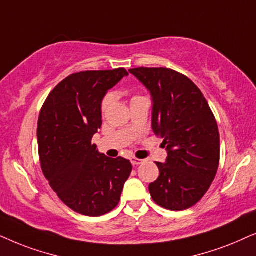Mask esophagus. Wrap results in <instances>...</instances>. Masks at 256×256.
<instances>
[{
	"label": "esophagus",
	"mask_w": 256,
	"mask_h": 256,
	"mask_svg": "<svg viewBox=\"0 0 256 256\" xmlns=\"http://www.w3.org/2000/svg\"><path fill=\"white\" fill-rule=\"evenodd\" d=\"M142 162H144V160H142V159H138V158H131V162H132V165L134 166H138V165H140V164H142Z\"/></svg>",
	"instance_id": "obj_1"
}]
</instances>
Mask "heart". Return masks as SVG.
<instances>
[{"mask_svg":"<svg viewBox=\"0 0 256 256\" xmlns=\"http://www.w3.org/2000/svg\"><path fill=\"white\" fill-rule=\"evenodd\" d=\"M112 102H114V96H112V94H108V96H105L103 102H102V111L106 112L108 110V108L111 106Z\"/></svg>","mask_w":256,"mask_h":256,"instance_id":"1","label":"heart"}]
</instances>
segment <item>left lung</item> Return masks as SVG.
<instances>
[{"label": "left lung", "instance_id": "8db88e82", "mask_svg": "<svg viewBox=\"0 0 256 256\" xmlns=\"http://www.w3.org/2000/svg\"><path fill=\"white\" fill-rule=\"evenodd\" d=\"M151 94L152 130L162 138L166 162H156L159 176L150 184L153 202L184 210L202 200L216 178L220 160L218 124L206 98L190 78L168 68H136Z\"/></svg>", "mask_w": 256, "mask_h": 256}]
</instances>
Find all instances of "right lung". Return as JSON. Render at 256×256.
<instances>
[{"label": "right lung", "mask_w": 256, "mask_h": 256, "mask_svg": "<svg viewBox=\"0 0 256 256\" xmlns=\"http://www.w3.org/2000/svg\"><path fill=\"white\" fill-rule=\"evenodd\" d=\"M122 68L72 74L54 88L40 110L37 142L43 174L74 212L100 216L120 200L130 160L108 158L91 144L102 126V102L128 76Z\"/></svg>", "instance_id": "right-lung-1"}]
</instances>
